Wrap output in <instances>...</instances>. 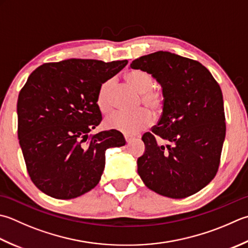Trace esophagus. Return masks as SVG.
<instances>
[{"label":"esophagus","instance_id":"esophagus-1","mask_svg":"<svg viewBox=\"0 0 248 248\" xmlns=\"http://www.w3.org/2000/svg\"><path fill=\"white\" fill-rule=\"evenodd\" d=\"M124 139H125V142L129 143L133 140V137H131V135H128V134H124Z\"/></svg>","mask_w":248,"mask_h":248}]
</instances>
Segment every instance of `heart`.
Masks as SVG:
<instances>
[{
    "label": "heart",
    "mask_w": 248,
    "mask_h": 248,
    "mask_svg": "<svg viewBox=\"0 0 248 248\" xmlns=\"http://www.w3.org/2000/svg\"><path fill=\"white\" fill-rule=\"evenodd\" d=\"M128 84L140 93L142 103L154 111H158L163 103V95L157 89H154V80L148 73L133 70L125 75ZM115 86V79L109 78L100 86L96 94V105L103 114H108L113 108L111 91ZM153 114L146 108L139 109L133 113L118 111L108 116L105 124L110 129L118 130L125 134H135L148 127L153 123Z\"/></svg>",
    "instance_id": "b5f03b06"
}]
</instances>
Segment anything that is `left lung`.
Wrapping results in <instances>:
<instances>
[{"label": "left lung", "instance_id": "1", "mask_svg": "<svg viewBox=\"0 0 248 248\" xmlns=\"http://www.w3.org/2000/svg\"><path fill=\"white\" fill-rule=\"evenodd\" d=\"M131 69L148 73L162 88L163 109L157 125L145 133L138 173L159 195L183 199L215 177L226 137L219 85L200 62L169 51L132 61ZM156 136L168 142L156 143Z\"/></svg>", "mask_w": 248, "mask_h": 248}]
</instances>
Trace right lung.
Here are the masks:
<instances>
[{"label":"right lung","mask_w":248,"mask_h":248,"mask_svg":"<svg viewBox=\"0 0 248 248\" xmlns=\"http://www.w3.org/2000/svg\"><path fill=\"white\" fill-rule=\"evenodd\" d=\"M127 60L67 59L31 73L17 102L18 139L29 175L47 196L69 200L98 185L105 152L125 144L119 131L90 135L102 120L96 94Z\"/></svg>","instance_id":"obj_1"}]
</instances>
